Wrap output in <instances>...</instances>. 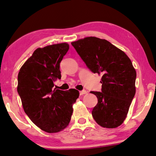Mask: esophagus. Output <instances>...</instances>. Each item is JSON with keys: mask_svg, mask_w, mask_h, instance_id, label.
<instances>
[{"mask_svg": "<svg viewBox=\"0 0 156 156\" xmlns=\"http://www.w3.org/2000/svg\"><path fill=\"white\" fill-rule=\"evenodd\" d=\"M87 93V91L86 90H83V91H80V96H82V95L86 94Z\"/></svg>", "mask_w": 156, "mask_h": 156, "instance_id": "esophagus-1", "label": "esophagus"}]
</instances>
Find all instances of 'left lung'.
I'll return each mask as SVG.
<instances>
[{"label":"left lung","instance_id":"obj_1","mask_svg":"<svg viewBox=\"0 0 156 156\" xmlns=\"http://www.w3.org/2000/svg\"><path fill=\"white\" fill-rule=\"evenodd\" d=\"M72 44L92 72L102 74L101 92L91 91L98 98L91 112L94 119L102 127H118L125 120L136 94V72L131 60L109 41L96 37Z\"/></svg>","mask_w":156,"mask_h":156}]
</instances>
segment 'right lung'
Wrapping results in <instances>:
<instances>
[{
    "label": "right lung",
    "mask_w": 156,
    "mask_h": 156,
    "mask_svg": "<svg viewBox=\"0 0 156 156\" xmlns=\"http://www.w3.org/2000/svg\"><path fill=\"white\" fill-rule=\"evenodd\" d=\"M66 43L38 48L21 67L17 91L23 107L30 120L47 133H56L69 125L72 105L79 96L75 89H53L61 78L60 63L68 51Z\"/></svg>",
    "instance_id": "obj_1"
}]
</instances>
